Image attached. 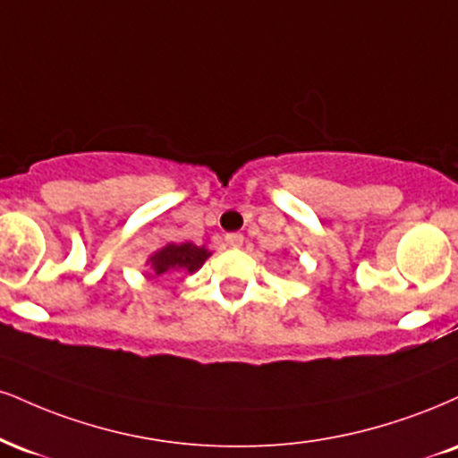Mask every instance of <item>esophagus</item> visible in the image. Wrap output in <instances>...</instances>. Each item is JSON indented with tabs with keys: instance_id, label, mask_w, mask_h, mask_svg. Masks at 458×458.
Segmentation results:
<instances>
[{
	"instance_id": "obj_1",
	"label": "esophagus",
	"mask_w": 458,
	"mask_h": 458,
	"mask_svg": "<svg viewBox=\"0 0 458 458\" xmlns=\"http://www.w3.org/2000/svg\"><path fill=\"white\" fill-rule=\"evenodd\" d=\"M243 241H245V236L243 234H239V233H230V234H225V245L228 247H241L243 245Z\"/></svg>"
}]
</instances>
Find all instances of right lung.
Returning a JSON list of instances; mask_svg holds the SVG:
<instances>
[{"label":"right lung","instance_id":"right-lung-1","mask_svg":"<svg viewBox=\"0 0 458 458\" xmlns=\"http://www.w3.org/2000/svg\"><path fill=\"white\" fill-rule=\"evenodd\" d=\"M211 256L205 247H198L191 243H181V245H166L162 251H157L151 258V267L156 275L173 273V271H187L194 273L202 267V262Z\"/></svg>","mask_w":458,"mask_h":458}]
</instances>
